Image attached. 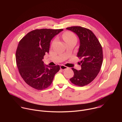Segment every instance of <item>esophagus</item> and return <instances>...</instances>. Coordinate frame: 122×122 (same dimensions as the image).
<instances>
[{
  "mask_svg": "<svg viewBox=\"0 0 122 122\" xmlns=\"http://www.w3.org/2000/svg\"><path fill=\"white\" fill-rule=\"evenodd\" d=\"M68 67L64 66V65H61L60 66V69H62V70H65V69H68Z\"/></svg>",
  "mask_w": 122,
  "mask_h": 122,
  "instance_id": "34e87169",
  "label": "esophagus"
}]
</instances>
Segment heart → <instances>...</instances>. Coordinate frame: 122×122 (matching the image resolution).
<instances>
[{"label": "heart", "mask_w": 122, "mask_h": 122, "mask_svg": "<svg viewBox=\"0 0 122 122\" xmlns=\"http://www.w3.org/2000/svg\"><path fill=\"white\" fill-rule=\"evenodd\" d=\"M63 39L64 41L67 43V42H71L73 41H77V38L75 35L72 32L66 31L63 35ZM55 40L53 42H55Z\"/></svg>", "instance_id": "obj_1"}]
</instances>
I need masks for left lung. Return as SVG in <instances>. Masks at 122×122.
Listing matches in <instances>:
<instances>
[{
  "label": "left lung",
  "mask_w": 122,
  "mask_h": 122,
  "mask_svg": "<svg viewBox=\"0 0 122 122\" xmlns=\"http://www.w3.org/2000/svg\"><path fill=\"white\" fill-rule=\"evenodd\" d=\"M66 29L75 33L79 37L80 45L77 57L81 59V69L77 71L72 68L74 74L70 81L75 85L83 86L91 82L100 71L103 58L102 48L90 29L79 26Z\"/></svg>",
  "instance_id": "obj_1"
}]
</instances>
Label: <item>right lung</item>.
Returning <instances> with one entry per match:
<instances>
[{"label": "right lung", "mask_w": 122, "mask_h": 122, "mask_svg": "<svg viewBox=\"0 0 122 122\" xmlns=\"http://www.w3.org/2000/svg\"><path fill=\"white\" fill-rule=\"evenodd\" d=\"M63 30L35 29L19 41L16 51L17 67L22 78L32 88L39 90L48 88L60 70L59 65L45 66L42 59L49 52L51 40Z\"/></svg>", "instance_id": "right-lung-1"}]
</instances>
